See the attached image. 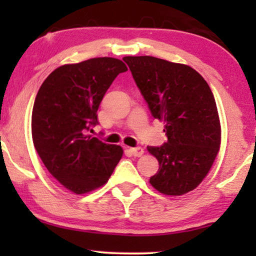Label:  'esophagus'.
I'll return each mask as SVG.
<instances>
[{
    "label": "esophagus",
    "instance_id": "esophagus-1",
    "mask_svg": "<svg viewBox=\"0 0 256 256\" xmlns=\"http://www.w3.org/2000/svg\"><path fill=\"white\" fill-rule=\"evenodd\" d=\"M130 152L134 156H138V158L142 156V155L144 154V149H143L142 146H134V148H130Z\"/></svg>",
    "mask_w": 256,
    "mask_h": 256
}]
</instances>
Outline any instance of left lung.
<instances>
[{
	"label": "left lung",
	"mask_w": 256,
	"mask_h": 256,
	"mask_svg": "<svg viewBox=\"0 0 256 256\" xmlns=\"http://www.w3.org/2000/svg\"><path fill=\"white\" fill-rule=\"evenodd\" d=\"M152 116L165 122L167 142L148 146L158 161L150 184L165 195L192 192L210 172L220 146L216 100L190 66L154 56H125Z\"/></svg>",
	"instance_id": "left-lung-1"
}]
</instances>
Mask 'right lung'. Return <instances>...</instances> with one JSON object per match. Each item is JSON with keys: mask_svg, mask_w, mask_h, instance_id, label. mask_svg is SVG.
<instances>
[{"mask_svg": "<svg viewBox=\"0 0 256 256\" xmlns=\"http://www.w3.org/2000/svg\"><path fill=\"white\" fill-rule=\"evenodd\" d=\"M122 60L95 58L64 64L38 90L32 110V140L44 166L70 192L85 194L108 182L122 156L89 132L98 124V110L119 73Z\"/></svg>", "mask_w": 256, "mask_h": 256, "instance_id": "right-lung-1", "label": "right lung"}]
</instances>
